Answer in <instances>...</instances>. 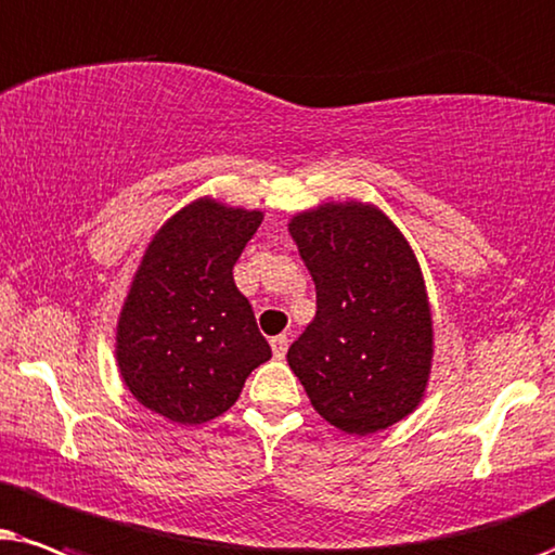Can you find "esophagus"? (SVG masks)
Returning <instances> with one entry per match:
<instances>
[{"mask_svg": "<svg viewBox=\"0 0 555 555\" xmlns=\"http://www.w3.org/2000/svg\"><path fill=\"white\" fill-rule=\"evenodd\" d=\"M286 347H289V337L286 335H276L271 339V350H273V358L282 360L286 354Z\"/></svg>", "mask_w": 555, "mask_h": 555, "instance_id": "obj_1", "label": "esophagus"}]
</instances>
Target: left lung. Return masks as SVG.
Masks as SVG:
<instances>
[{"mask_svg": "<svg viewBox=\"0 0 555 555\" xmlns=\"http://www.w3.org/2000/svg\"><path fill=\"white\" fill-rule=\"evenodd\" d=\"M312 273L317 314L286 360L317 413L347 434L416 409L431 367V312L416 256L380 210L322 205L289 223Z\"/></svg>", "mask_w": 555, "mask_h": 555, "instance_id": "8db88e82", "label": "left lung"}]
</instances>
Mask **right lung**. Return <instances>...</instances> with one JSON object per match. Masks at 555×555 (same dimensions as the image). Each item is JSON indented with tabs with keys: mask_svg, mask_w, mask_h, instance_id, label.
<instances>
[{
	"mask_svg": "<svg viewBox=\"0 0 555 555\" xmlns=\"http://www.w3.org/2000/svg\"><path fill=\"white\" fill-rule=\"evenodd\" d=\"M263 216L197 201L169 218L146 248L116 332L121 378L146 409L203 424L238 401L271 358L233 266Z\"/></svg>",
	"mask_w": 555,
	"mask_h": 555,
	"instance_id": "right-lung-1",
	"label": "right lung"
}]
</instances>
